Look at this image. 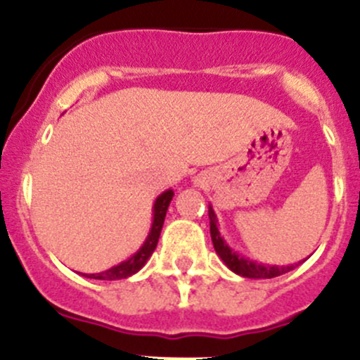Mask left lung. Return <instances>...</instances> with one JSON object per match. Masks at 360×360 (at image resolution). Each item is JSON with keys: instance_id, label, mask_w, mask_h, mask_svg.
Instances as JSON below:
<instances>
[{"instance_id": "obj_1", "label": "left lung", "mask_w": 360, "mask_h": 360, "mask_svg": "<svg viewBox=\"0 0 360 360\" xmlns=\"http://www.w3.org/2000/svg\"><path fill=\"white\" fill-rule=\"evenodd\" d=\"M209 221L210 238H212L216 254L233 274L245 278H274L278 277V275L288 274V271L294 270V266H297V264H288V266H285V264H282V266L281 264H263L257 263V261L249 259L244 254L237 252V250L228 244L226 238L223 237V233L219 231V221H217V216L216 212H214L212 205H209Z\"/></svg>"}]
</instances>
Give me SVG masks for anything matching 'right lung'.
<instances>
[{
  "mask_svg": "<svg viewBox=\"0 0 360 360\" xmlns=\"http://www.w3.org/2000/svg\"><path fill=\"white\" fill-rule=\"evenodd\" d=\"M172 197H174L172 190H167L158 195L157 200L153 203V221H151L150 233H148L146 240L143 242V245H141V248L137 249L129 259L122 261V263L115 264V266H111L110 270H104L101 271V274H82L83 277L96 278V281H122V278H129L132 277L134 274H137V271L146 264V261L150 259L153 250L157 249L160 233H162L163 221H165L167 209H169Z\"/></svg>",
  "mask_w": 360,
  "mask_h": 360,
  "instance_id": "add662e5",
  "label": "right lung"
}]
</instances>
